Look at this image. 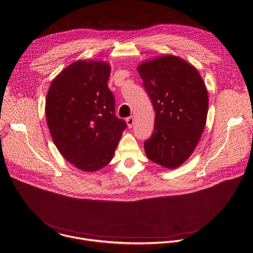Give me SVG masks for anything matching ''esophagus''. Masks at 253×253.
Here are the masks:
<instances>
[{
	"label": "esophagus",
	"mask_w": 253,
	"mask_h": 253,
	"mask_svg": "<svg viewBox=\"0 0 253 253\" xmlns=\"http://www.w3.org/2000/svg\"><path fill=\"white\" fill-rule=\"evenodd\" d=\"M126 122H127L128 127H129V128H132V127H133V125H134V122H135V118H134V116H130V117H128V118L126 119Z\"/></svg>",
	"instance_id": "1"
}]
</instances>
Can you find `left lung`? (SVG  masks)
<instances>
[{"instance_id": "left-lung-1", "label": "left lung", "mask_w": 253, "mask_h": 253, "mask_svg": "<svg viewBox=\"0 0 253 253\" xmlns=\"http://www.w3.org/2000/svg\"><path fill=\"white\" fill-rule=\"evenodd\" d=\"M138 72L152 101L154 130L145 142L147 156L177 168L195 151L205 127L208 94L198 69L171 54L141 63Z\"/></svg>"}]
</instances>
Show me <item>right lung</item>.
I'll return each mask as SVG.
<instances>
[{"label": "right lung", "mask_w": 253, "mask_h": 253, "mask_svg": "<svg viewBox=\"0 0 253 253\" xmlns=\"http://www.w3.org/2000/svg\"><path fill=\"white\" fill-rule=\"evenodd\" d=\"M110 65L77 60L51 82L46 99V118L60 154L85 172L106 166L115 152L123 119L115 116V100L108 89Z\"/></svg>", "instance_id": "add662e5"}]
</instances>
